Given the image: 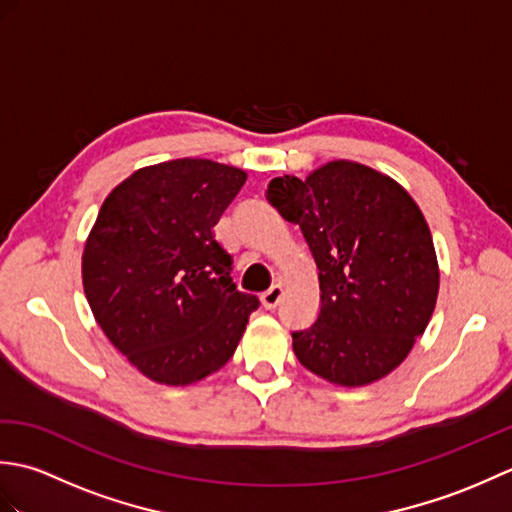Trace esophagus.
Listing matches in <instances>:
<instances>
[{"instance_id":"34e87169","label":"esophagus","mask_w":512,"mask_h":512,"mask_svg":"<svg viewBox=\"0 0 512 512\" xmlns=\"http://www.w3.org/2000/svg\"><path fill=\"white\" fill-rule=\"evenodd\" d=\"M281 297H284V286H281V284L270 286V288L264 292V295H262V306H264L266 310H273V308L279 306Z\"/></svg>"}]
</instances>
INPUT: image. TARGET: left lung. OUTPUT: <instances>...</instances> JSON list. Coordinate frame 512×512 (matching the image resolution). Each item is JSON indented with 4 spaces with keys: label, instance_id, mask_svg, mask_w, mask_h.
I'll return each instance as SVG.
<instances>
[{
    "label": "left lung",
    "instance_id": "left-lung-1",
    "mask_svg": "<svg viewBox=\"0 0 512 512\" xmlns=\"http://www.w3.org/2000/svg\"><path fill=\"white\" fill-rule=\"evenodd\" d=\"M266 198L301 228L319 268V317L292 332L299 363L341 387L394 372L427 330L440 290L418 204L396 180L352 160L303 180H270Z\"/></svg>",
    "mask_w": 512,
    "mask_h": 512
}]
</instances>
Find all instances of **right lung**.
Segmentation results:
<instances>
[{
  "instance_id": "add662e5",
  "label": "right lung",
  "mask_w": 512,
  "mask_h": 512,
  "mask_svg": "<svg viewBox=\"0 0 512 512\" xmlns=\"http://www.w3.org/2000/svg\"><path fill=\"white\" fill-rule=\"evenodd\" d=\"M246 171L178 158L134 171L107 195L83 248V290L96 323L140 374L184 387L228 363L255 295L231 279L213 226Z\"/></svg>"
}]
</instances>
